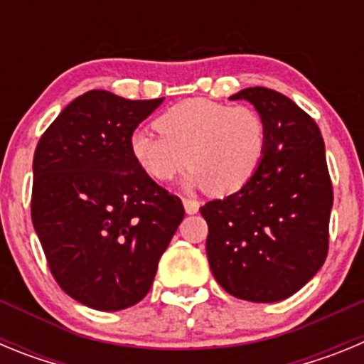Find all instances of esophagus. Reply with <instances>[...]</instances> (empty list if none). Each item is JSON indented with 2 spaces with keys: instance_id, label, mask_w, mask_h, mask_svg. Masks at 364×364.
<instances>
[{
  "instance_id": "34e87169",
  "label": "esophagus",
  "mask_w": 364,
  "mask_h": 364,
  "mask_svg": "<svg viewBox=\"0 0 364 364\" xmlns=\"http://www.w3.org/2000/svg\"><path fill=\"white\" fill-rule=\"evenodd\" d=\"M182 202H184V210L188 215H195L200 208V202L195 200V198H182Z\"/></svg>"
}]
</instances>
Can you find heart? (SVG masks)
I'll return each instance as SVG.
<instances>
[{"label": "heart", "instance_id": "b5f03b06", "mask_svg": "<svg viewBox=\"0 0 364 364\" xmlns=\"http://www.w3.org/2000/svg\"><path fill=\"white\" fill-rule=\"evenodd\" d=\"M160 134L134 131L129 151L136 166L166 184L191 167L189 184L215 197L242 191L259 173L268 147V127L260 112L193 98L167 109L154 122Z\"/></svg>", "mask_w": 364, "mask_h": 364}]
</instances>
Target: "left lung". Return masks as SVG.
<instances>
[{
    "mask_svg": "<svg viewBox=\"0 0 364 364\" xmlns=\"http://www.w3.org/2000/svg\"><path fill=\"white\" fill-rule=\"evenodd\" d=\"M268 127V147L242 191L200 208L213 277L230 295L252 302L288 299L319 272L328 255L333 204L326 153L314 118L288 96L247 87Z\"/></svg>",
    "mask_w": 364,
    "mask_h": 364,
    "instance_id": "8db88e82",
    "label": "left lung"
}]
</instances>
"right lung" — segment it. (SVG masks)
<instances>
[{
	"instance_id": "1",
	"label": "right lung",
	"mask_w": 364,
	"mask_h": 364,
	"mask_svg": "<svg viewBox=\"0 0 364 364\" xmlns=\"http://www.w3.org/2000/svg\"><path fill=\"white\" fill-rule=\"evenodd\" d=\"M164 98L89 91L41 134L32 162V224L50 273L85 306L142 301L184 205L136 166L129 138Z\"/></svg>"
}]
</instances>
